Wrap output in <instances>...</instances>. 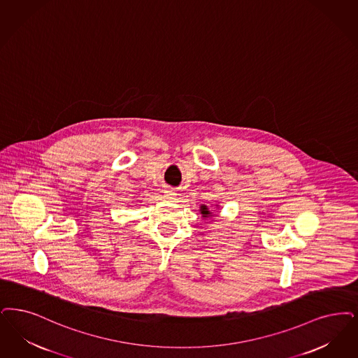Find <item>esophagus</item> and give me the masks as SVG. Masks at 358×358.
Instances as JSON below:
<instances>
[{
    "label": "esophagus",
    "instance_id": "1",
    "mask_svg": "<svg viewBox=\"0 0 358 358\" xmlns=\"http://www.w3.org/2000/svg\"><path fill=\"white\" fill-rule=\"evenodd\" d=\"M164 196H165V199H168V200H173V199L176 197V193H174V190L171 189V187H166V189L164 190Z\"/></svg>",
    "mask_w": 358,
    "mask_h": 358
}]
</instances>
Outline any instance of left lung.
Returning <instances> with one entry per match:
<instances>
[{"mask_svg": "<svg viewBox=\"0 0 358 358\" xmlns=\"http://www.w3.org/2000/svg\"><path fill=\"white\" fill-rule=\"evenodd\" d=\"M201 213H202V215H203V217H205V215H210V213H209V210H208V208H206V206H201Z\"/></svg>", "mask_w": 358, "mask_h": 358, "instance_id": "1", "label": "left lung"}]
</instances>
